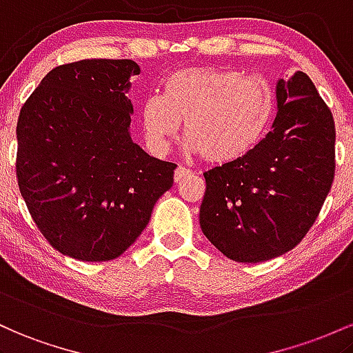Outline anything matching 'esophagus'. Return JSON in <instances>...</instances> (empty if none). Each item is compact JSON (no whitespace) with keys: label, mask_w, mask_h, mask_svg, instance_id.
Listing matches in <instances>:
<instances>
[{"label":"esophagus","mask_w":353,"mask_h":353,"mask_svg":"<svg viewBox=\"0 0 353 353\" xmlns=\"http://www.w3.org/2000/svg\"><path fill=\"white\" fill-rule=\"evenodd\" d=\"M188 175H192V172L187 168H183V166H178L175 170V175H173V180H175V183H180L181 180H185Z\"/></svg>","instance_id":"obj_1"}]
</instances>
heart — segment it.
<instances>
[{"label": "heart", "instance_id": "obj_1", "mask_svg": "<svg viewBox=\"0 0 353 353\" xmlns=\"http://www.w3.org/2000/svg\"><path fill=\"white\" fill-rule=\"evenodd\" d=\"M273 113V90L262 77L188 66L165 78L161 97L145 100L140 123L153 153H165L185 123L192 152L201 153L208 163L228 165L260 143Z\"/></svg>", "mask_w": 353, "mask_h": 353}]
</instances>
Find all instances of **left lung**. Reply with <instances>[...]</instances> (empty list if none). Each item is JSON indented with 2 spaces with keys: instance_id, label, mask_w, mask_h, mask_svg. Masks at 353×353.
Instances as JSON below:
<instances>
[{
  "instance_id": "8db88e82",
  "label": "left lung",
  "mask_w": 353,
  "mask_h": 353,
  "mask_svg": "<svg viewBox=\"0 0 353 353\" xmlns=\"http://www.w3.org/2000/svg\"><path fill=\"white\" fill-rule=\"evenodd\" d=\"M272 132L247 157L203 173L200 227L230 260L259 263L307 235L335 175V123L303 71L275 86Z\"/></svg>"
}]
</instances>
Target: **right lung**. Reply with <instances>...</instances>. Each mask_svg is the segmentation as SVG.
Masks as SVG:
<instances>
[{
  "mask_svg": "<svg viewBox=\"0 0 353 353\" xmlns=\"http://www.w3.org/2000/svg\"><path fill=\"white\" fill-rule=\"evenodd\" d=\"M133 59L57 66L19 112L18 187L53 248L81 262L120 256L173 185L175 163L132 140Z\"/></svg>",
  "mask_w": 353,
  "mask_h": 353,
  "instance_id": "obj_1",
  "label": "right lung"
}]
</instances>
